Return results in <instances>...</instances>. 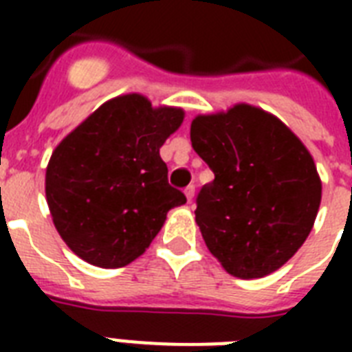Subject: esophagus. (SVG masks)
I'll return each mask as SVG.
<instances>
[{
  "label": "esophagus",
  "mask_w": 352,
  "mask_h": 352,
  "mask_svg": "<svg viewBox=\"0 0 352 352\" xmlns=\"http://www.w3.org/2000/svg\"><path fill=\"white\" fill-rule=\"evenodd\" d=\"M184 195H186V199H188V203H192L193 201V195H195V186H188L186 190H184Z\"/></svg>",
  "instance_id": "obj_1"
}]
</instances>
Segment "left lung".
<instances>
[{"mask_svg":"<svg viewBox=\"0 0 352 352\" xmlns=\"http://www.w3.org/2000/svg\"><path fill=\"white\" fill-rule=\"evenodd\" d=\"M190 138L215 175L199 192L195 210L212 256L241 279L283 267L309 237L322 203V181L305 144L250 104L197 115Z\"/></svg>","mask_w":352,"mask_h":352,"instance_id":"1","label":"left lung"}]
</instances>
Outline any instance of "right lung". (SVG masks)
I'll use <instances>...</instances> for the list:
<instances>
[{"label":"right lung","mask_w":352,"mask_h":352,"mask_svg":"<svg viewBox=\"0 0 352 352\" xmlns=\"http://www.w3.org/2000/svg\"><path fill=\"white\" fill-rule=\"evenodd\" d=\"M182 120L181 107H153L129 93L102 104L54 148L47 204L76 256L95 267H126L151 245L168 212L186 203L168 184L159 153Z\"/></svg>","instance_id":"1"}]
</instances>
